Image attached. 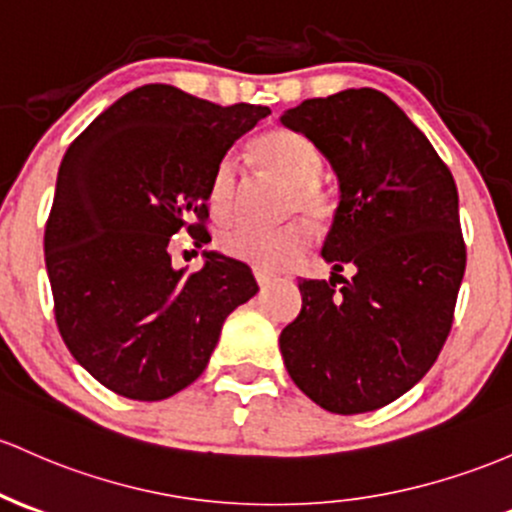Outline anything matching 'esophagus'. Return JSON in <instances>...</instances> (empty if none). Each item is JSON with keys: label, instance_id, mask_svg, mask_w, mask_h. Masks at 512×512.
<instances>
[{"label": "esophagus", "instance_id": "obj_1", "mask_svg": "<svg viewBox=\"0 0 512 512\" xmlns=\"http://www.w3.org/2000/svg\"><path fill=\"white\" fill-rule=\"evenodd\" d=\"M252 274H255V282L260 286L269 284V282H272V277H274L272 272H267V269H262V267H252Z\"/></svg>", "mask_w": 512, "mask_h": 512}]
</instances>
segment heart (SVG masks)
<instances>
[{
  "label": "heart",
  "instance_id": "obj_1",
  "mask_svg": "<svg viewBox=\"0 0 512 512\" xmlns=\"http://www.w3.org/2000/svg\"><path fill=\"white\" fill-rule=\"evenodd\" d=\"M252 155L269 174L289 184L284 196V213H303V216L289 218L277 228L238 223L218 235V247L228 257L247 265L262 269L289 267L301 260L316 238V228L306 216L318 223L333 216V194L320 182L323 157L306 136L286 128H277L257 138ZM235 192H238V167L230 157H223L213 170L209 184V209L213 216L223 221L235 211Z\"/></svg>",
  "mask_w": 512,
  "mask_h": 512
}]
</instances>
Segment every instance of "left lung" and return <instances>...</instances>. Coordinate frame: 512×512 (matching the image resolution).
Wrapping results in <instances>:
<instances>
[{
	"mask_svg": "<svg viewBox=\"0 0 512 512\" xmlns=\"http://www.w3.org/2000/svg\"><path fill=\"white\" fill-rule=\"evenodd\" d=\"M282 123L313 140L340 179L323 245L335 272L299 282L301 313L279 335L286 372L325 411H376L428 374L452 330L466 269L457 184L376 89L306 99ZM347 264L352 280L339 274Z\"/></svg>",
	"mask_w": 512,
	"mask_h": 512,
	"instance_id": "obj_1",
	"label": "left lung"
}]
</instances>
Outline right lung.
I'll use <instances>...</instances> for the list:
<instances>
[{
    "label": "right lung",
    "mask_w": 512,
    "mask_h": 512,
    "mask_svg": "<svg viewBox=\"0 0 512 512\" xmlns=\"http://www.w3.org/2000/svg\"><path fill=\"white\" fill-rule=\"evenodd\" d=\"M267 106H218L170 84L133 89L72 140L46 223L53 311L99 384L162 401L209 364L230 311L257 294L250 267L206 252L174 269L170 238L209 243V184Z\"/></svg>",
    "instance_id": "right-lung-1"
}]
</instances>
